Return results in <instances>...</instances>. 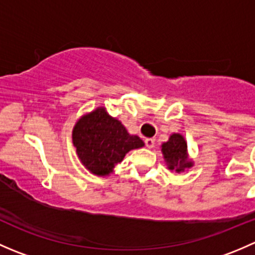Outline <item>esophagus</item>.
<instances>
[{
  "mask_svg": "<svg viewBox=\"0 0 255 255\" xmlns=\"http://www.w3.org/2000/svg\"><path fill=\"white\" fill-rule=\"evenodd\" d=\"M144 143H145V145L148 146V148H153V146L155 145V139H153V138H146V139L144 140Z\"/></svg>",
  "mask_w": 255,
  "mask_h": 255,
  "instance_id": "34e87169",
  "label": "esophagus"
}]
</instances>
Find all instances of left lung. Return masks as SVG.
Masks as SVG:
<instances>
[{
	"instance_id": "left-lung-1",
	"label": "left lung",
	"mask_w": 255,
	"mask_h": 255,
	"mask_svg": "<svg viewBox=\"0 0 255 255\" xmlns=\"http://www.w3.org/2000/svg\"><path fill=\"white\" fill-rule=\"evenodd\" d=\"M186 149V142H185L184 137L180 134L170 135L169 142L161 145V151H163L164 158H165L170 170L180 173L185 168H190L192 165L191 161H187Z\"/></svg>"
}]
</instances>
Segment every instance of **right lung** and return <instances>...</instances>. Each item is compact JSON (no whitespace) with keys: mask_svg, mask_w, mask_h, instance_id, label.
Masks as SVG:
<instances>
[{"mask_svg":"<svg viewBox=\"0 0 255 255\" xmlns=\"http://www.w3.org/2000/svg\"><path fill=\"white\" fill-rule=\"evenodd\" d=\"M73 142L82 164L95 175H109L132 149L144 145L137 135H130L122 123L110 117L105 109L85 116L73 130Z\"/></svg>","mask_w":255,"mask_h":255,"instance_id":"add662e5","label":"right lung"}]
</instances>
